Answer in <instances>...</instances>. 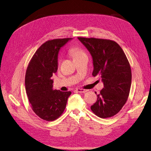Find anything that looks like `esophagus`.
Returning a JSON list of instances; mask_svg holds the SVG:
<instances>
[{"instance_id":"esophagus-1","label":"esophagus","mask_w":151,"mask_h":151,"mask_svg":"<svg viewBox=\"0 0 151 151\" xmlns=\"http://www.w3.org/2000/svg\"><path fill=\"white\" fill-rule=\"evenodd\" d=\"M76 91L78 93H85L88 91V89H81V88H77L76 89Z\"/></svg>"}]
</instances>
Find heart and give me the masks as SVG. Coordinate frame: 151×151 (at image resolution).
<instances>
[{
	"mask_svg": "<svg viewBox=\"0 0 151 151\" xmlns=\"http://www.w3.org/2000/svg\"><path fill=\"white\" fill-rule=\"evenodd\" d=\"M83 53H84L83 51L81 50H80L79 48L74 47V48H73L71 50V54H72L73 58H76V57L79 56V55H82Z\"/></svg>",
	"mask_w": 151,
	"mask_h": 151,
	"instance_id": "obj_1",
	"label": "heart"
}]
</instances>
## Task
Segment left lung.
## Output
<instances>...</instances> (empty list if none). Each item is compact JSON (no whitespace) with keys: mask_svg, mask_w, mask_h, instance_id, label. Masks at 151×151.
Wrapping results in <instances>:
<instances>
[{"mask_svg":"<svg viewBox=\"0 0 151 151\" xmlns=\"http://www.w3.org/2000/svg\"><path fill=\"white\" fill-rule=\"evenodd\" d=\"M93 58L92 75H99L104 88L91 106L101 118L112 117L119 112L128 100L132 84V71L123 50L111 40L78 37ZM96 94V93L95 92Z\"/></svg>","mask_w":151,"mask_h":151,"instance_id":"obj_1","label":"left lung"}]
</instances>
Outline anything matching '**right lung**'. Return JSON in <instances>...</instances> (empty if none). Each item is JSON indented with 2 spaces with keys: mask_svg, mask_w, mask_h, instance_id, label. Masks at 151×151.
<instances>
[{
  "mask_svg": "<svg viewBox=\"0 0 151 151\" xmlns=\"http://www.w3.org/2000/svg\"><path fill=\"white\" fill-rule=\"evenodd\" d=\"M72 38L47 40L36 51L28 64L25 88L34 112L41 119L54 121L62 114L71 91L52 89L51 77L58 70L60 48Z\"/></svg>",
  "mask_w": 151,
  "mask_h": 151,
  "instance_id": "1",
  "label": "right lung"
}]
</instances>
